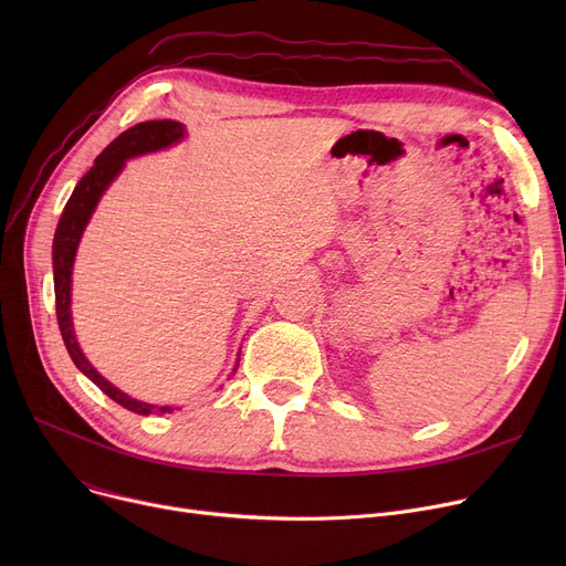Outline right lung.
Instances as JSON below:
<instances>
[{
    "instance_id": "1",
    "label": "right lung",
    "mask_w": 566,
    "mask_h": 566,
    "mask_svg": "<svg viewBox=\"0 0 566 566\" xmlns=\"http://www.w3.org/2000/svg\"><path fill=\"white\" fill-rule=\"evenodd\" d=\"M186 135H188L186 126L178 122H171V118H163V122H144V124H137V126L128 128L126 133L118 135L96 158L94 167L80 178V184L75 186L71 199L64 206L62 218H59L54 241H52L56 321H59V331H62L71 360L88 380H94L109 399H114L116 403H122L124 408H128L137 415H163V412H174L178 408L156 406V403L133 399L124 390H118L116 385H112L103 374L96 371V367L92 363L86 360V355L82 353V348L77 344L75 328H73V314H71L73 263H75V254H77L82 233H84L88 220H92L105 190L112 186L114 178L124 171L126 160L163 151V148H169V146L181 142ZM235 369H238V360L233 365V371Z\"/></svg>"
}]
</instances>
